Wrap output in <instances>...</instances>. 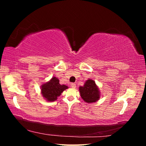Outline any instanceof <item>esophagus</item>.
<instances>
[{"instance_id": "esophagus-1", "label": "esophagus", "mask_w": 146, "mask_h": 146, "mask_svg": "<svg viewBox=\"0 0 146 146\" xmlns=\"http://www.w3.org/2000/svg\"><path fill=\"white\" fill-rule=\"evenodd\" d=\"M71 87L72 88H74V89H75V88H76V83H71Z\"/></svg>"}]
</instances>
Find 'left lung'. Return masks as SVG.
Segmentation results:
<instances>
[{"instance_id": "obj_1", "label": "left lung", "mask_w": 146, "mask_h": 146, "mask_svg": "<svg viewBox=\"0 0 146 146\" xmlns=\"http://www.w3.org/2000/svg\"><path fill=\"white\" fill-rule=\"evenodd\" d=\"M79 92L82 99L87 104L96 102L101 96L98 86L95 81L91 78L88 79L83 86L79 87Z\"/></svg>"}]
</instances>
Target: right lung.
<instances>
[{"mask_svg": "<svg viewBox=\"0 0 146 146\" xmlns=\"http://www.w3.org/2000/svg\"><path fill=\"white\" fill-rule=\"evenodd\" d=\"M41 94L47 102H54L68 86L65 85H60L59 79L52 77L49 81L42 83L41 86Z\"/></svg>", "mask_w": 146, "mask_h": 146, "instance_id": "1", "label": "right lung"}]
</instances>
